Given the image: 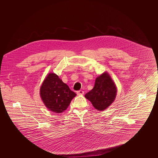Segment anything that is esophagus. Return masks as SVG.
Masks as SVG:
<instances>
[{
	"label": "esophagus",
	"instance_id": "esophagus-1",
	"mask_svg": "<svg viewBox=\"0 0 158 158\" xmlns=\"http://www.w3.org/2000/svg\"><path fill=\"white\" fill-rule=\"evenodd\" d=\"M84 94V91L83 90H79L77 91V95H83Z\"/></svg>",
	"mask_w": 158,
	"mask_h": 158
}]
</instances>
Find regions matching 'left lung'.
Instances as JSON below:
<instances>
[{"label": "left lung", "instance_id": "1", "mask_svg": "<svg viewBox=\"0 0 158 158\" xmlns=\"http://www.w3.org/2000/svg\"><path fill=\"white\" fill-rule=\"evenodd\" d=\"M117 88L110 76L104 73L96 78L94 88L85 94L94 107L104 111L111 105L117 95Z\"/></svg>", "mask_w": 158, "mask_h": 158}]
</instances>
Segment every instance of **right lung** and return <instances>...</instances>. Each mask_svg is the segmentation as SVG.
<instances>
[{
  "label": "right lung",
  "mask_w": 158,
  "mask_h": 158,
  "mask_svg": "<svg viewBox=\"0 0 158 158\" xmlns=\"http://www.w3.org/2000/svg\"><path fill=\"white\" fill-rule=\"evenodd\" d=\"M40 93L45 106L56 114L65 111L76 95L58 76L52 73H50L45 77Z\"/></svg>",
  "instance_id": "obj_1"
}]
</instances>
